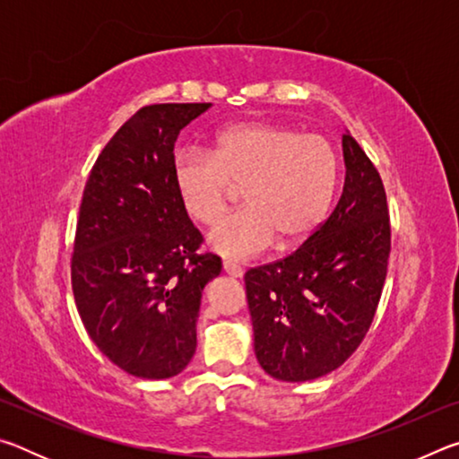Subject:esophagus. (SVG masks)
I'll return each instance as SVG.
<instances>
[{"instance_id":"obj_1","label":"esophagus","mask_w":459,"mask_h":459,"mask_svg":"<svg viewBox=\"0 0 459 459\" xmlns=\"http://www.w3.org/2000/svg\"><path fill=\"white\" fill-rule=\"evenodd\" d=\"M222 269H224V273L230 275V277H243V267H240L238 263L224 261V263H222Z\"/></svg>"}]
</instances>
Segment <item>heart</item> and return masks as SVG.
Here are the masks:
<instances>
[{
	"mask_svg": "<svg viewBox=\"0 0 459 459\" xmlns=\"http://www.w3.org/2000/svg\"><path fill=\"white\" fill-rule=\"evenodd\" d=\"M174 186L184 211L212 227L243 188L245 208L224 219L208 240L224 257L248 259L306 240L320 227L338 186V155L322 135L279 123L224 129L212 152L176 153Z\"/></svg>",
	"mask_w": 459,
	"mask_h": 459,
	"instance_id": "b5f03b06",
	"label": "heart"
}]
</instances>
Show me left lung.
I'll use <instances>...</instances> for the list:
<instances>
[{
  "instance_id": "obj_1",
  "label": "left lung",
  "mask_w": 459,
  "mask_h": 459,
  "mask_svg": "<svg viewBox=\"0 0 459 459\" xmlns=\"http://www.w3.org/2000/svg\"><path fill=\"white\" fill-rule=\"evenodd\" d=\"M346 180L336 208L287 257L248 269L255 354L285 383L342 367L375 320L391 255L383 180L359 142L344 134Z\"/></svg>"
}]
</instances>
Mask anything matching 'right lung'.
<instances>
[{
	"instance_id": "right-lung-1",
	"label": "right lung",
	"mask_w": 459,
	"mask_h": 459,
	"mask_svg": "<svg viewBox=\"0 0 459 459\" xmlns=\"http://www.w3.org/2000/svg\"><path fill=\"white\" fill-rule=\"evenodd\" d=\"M211 103L145 105L99 153L84 184L71 281L91 340L137 378H169L196 352L204 285L221 273L214 253L174 186L180 129Z\"/></svg>"
}]
</instances>
